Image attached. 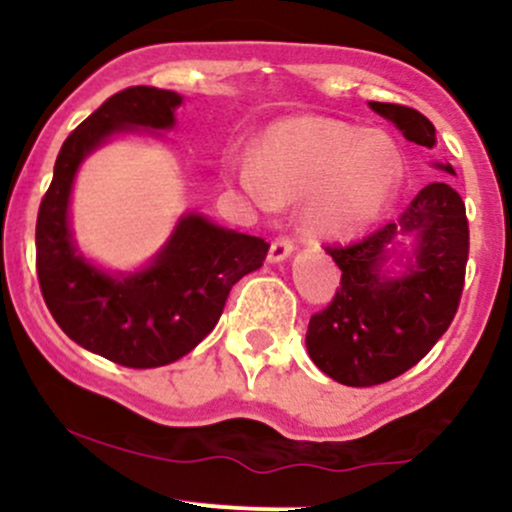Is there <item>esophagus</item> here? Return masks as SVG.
Masks as SVG:
<instances>
[{
	"mask_svg": "<svg viewBox=\"0 0 512 512\" xmlns=\"http://www.w3.org/2000/svg\"><path fill=\"white\" fill-rule=\"evenodd\" d=\"M293 252V238L289 236H279L272 243V248H269V262H281L286 260Z\"/></svg>",
	"mask_w": 512,
	"mask_h": 512,
	"instance_id": "esophagus-1",
	"label": "esophagus"
}]
</instances>
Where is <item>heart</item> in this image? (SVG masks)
I'll return each mask as SVG.
<instances>
[{
    "label": "heart",
    "instance_id": "1",
    "mask_svg": "<svg viewBox=\"0 0 512 512\" xmlns=\"http://www.w3.org/2000/svg\"><path fill=\"white\" fill-rule=\"evenodd\" d=\"M402 173V151L390 134L332 117H291L262 134L255 158H245L233 178L262 209L303 199L305 223L339 236L378 219Z\"/></svg>",
    "mask_w": 512,
    "mask_h": 512
}]
</instances>
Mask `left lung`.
I'll return each instance as SVG.
<instances>
[{
	"label": "left lung",
	"instance_id": "8db88e82",
	"mask_svg": "<svg viewBox=\"0 0 512 512\" xmlns=\"http://www.w3.org/2000/svg\"><path fill=\"white\" fill-rule=\"evenodd\" d=\"M395 122L409 142L436 144V127L419 110L370 103ZM455 173L452 166H440ZM417 238L405 274L385 277L386 252L399 235ZM342 269L332 303L310 317L305 346L322 373L349 387L387 383L407 373L443 337L460 308L469 257V223L462 197L431 182L397 221H387L354 243L325 245Z\"/></svg>",
	"mask_w": 512,
	"mask_h": 512
}]
</instances>
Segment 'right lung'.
Here are the masks:
<instances>
[{"label":"right lung","instance_id":"right-lung-1","mask_svg":"<svg viewBox=\"0 0 512 512\" xmlns=\"http://www.w3.org/2000/svg\"><path fill=\"white\" fill-rule=\"evenodd\" d=\"M182 98L154 86L110 96L64 139L55 175L35 223L40 293L69 339L127 368H158L190 354L214 330L233 284L262 267V238L185 216L149 269L103 274L76 255L67 223L72 180L81 158L125 127L168 129Z\"/></svg>","mask_w":512,"mask_h":512}]
</instances>
